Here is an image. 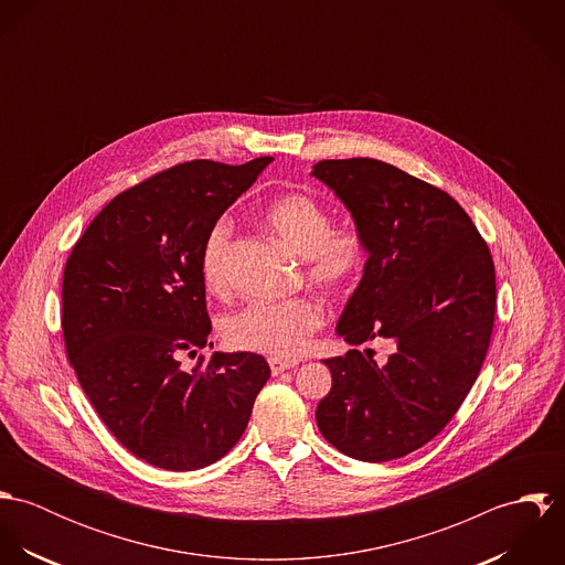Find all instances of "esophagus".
I'll return each instance as SVG.
<instances>
[{"label":"esophagus","instance_id":"esophagus-1","mask_svg":"<svg viewBox=\"0 0 565 565\" xmlns=\"http://www.w3.org/2000/svg\"><path fill=\"white\" fill-rule=\"evenodd\" d=\"M298 365V361H289V359H276V356H269V367H271V374L278 376L287 370H294Z\"/></svg>","mask_w":565,"mask_h":565}]
</instances>
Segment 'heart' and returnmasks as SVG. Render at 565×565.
Wrapping results in <instances>:
<instances>
[{"instance_id": "b5f03b06", "label": "heart", "mask_w": 565, "mask_h": 565, "mask_svg": "<svg viewBox=\"0 0 565 565\" xmlns=\"http://www.w3.org/2000/svg\"><path fill=\"white\" fill-rule=\"evenodd\" d=\"M267 226L305 256V276L328 294L348 289L365 265V239L348 224L332 226L328 206L307 193H287L265 209ZM235 226L220 220L202 247V278L211 291L228 287V254ZM323 323L322 302L300 296L278 302H252L224 323L226 341L237 350L276 359L300 356Z\"/></svg>"}]
</instances>
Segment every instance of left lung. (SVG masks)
<instances>
[{
	"label": "left lung",
	"instance_id": "obj_1",
	"mask_svg": "<svg viewBox=\"0 0 565 565\" xmlns=\"http://www.w3.org/2000/svg\"><path fill=\"white\" fill-rule=\"evenodd\" d=\"M311 173L352 213L367 249L337 334L394 350L385 361L356 348L326 359L332 387L316 419L352 459H401L446 428L479 379L495 313L493 260L455 198L390 162L320 161Z\"/></svg>",
	"mask_w": 565,
	"mask_h": 565
}]
</instances>
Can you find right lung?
I'll return each mask as SVG.
<instances>
[{
    "label": "right lung",
    "mask_w": 565,
    "mask_h": 565,
    "mask_svg": "<svg viewBox=\"0 0 565 565\" xmlns=\"http://www.w3.org/2000/svg\"><path fill=\"white\" fill-rule=\"evenodd\" d=\"M274 161H191L113 198L74 245L63 334L86 398L135 457L171 472L222 459L243 435L269 365L254 352L200 354L209 341L202 247Z\"/></svg>",
    "instance_id": "right-lung-1"
}]
</instances>
